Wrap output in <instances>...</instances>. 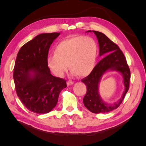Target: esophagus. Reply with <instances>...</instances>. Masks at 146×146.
I'll list each match as a JSON object with an SVG mask.
<instances>
[{"label":"esophagus","instance_id":"obj_1","mask_svg":"<svg viewBox=\"0 0 146 146\" xmlns=\"http://www.w3.org/2000/svg\"><path fill=\"white\" fill-rule=\"evenodd\" d=\"M74 83V82L69 80V81H68V82H67V85H68V86H70V85H73Z\"/></svg>","mask_w":146,"mask_h":146}]
</instances>
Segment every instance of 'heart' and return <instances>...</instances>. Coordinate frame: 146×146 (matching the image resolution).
Returning a JSON list of instances; mask_svg holds the SVG:
<instances>
[{"label": "heart", "mask_w": 146, "mask_h": 146, "mask_svg": "<svg viewBox=\"0 0 146 146\" xmlns=\"http://www.w3.org/2000/svg\"><path fill=\"white\" fill-rule=\"evenodd\" d=\"M98 47L93 38L75 36L60 41L54 48V55L47 58V64L54 75L62 77L68 66L73 76H87L93 70Z\"/></svg>", "instance_id": "1"}]
</instances>
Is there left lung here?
Segmentation results:
<instances>
[{
	"mask_svg": "<svg viewBox=\"0 0 146 146\" xmlns=\"http://www.w3.org/2000/svg\"><path fill=\"white\" fill-rule=\"evenodd\" d=\"M86 32H93L96 35L99 46V56L108 55L99 61L89 76L82 80L87 89L86 94L83 100V104L88 110L93 113L110 112L121 105L129 90L130 70L124 55L115 43L102 32L94 30H88ZM110 71H116L121 74L125 86L121 98L113 104H108L103 101L98 91L101 77L105 73Z\"/></svg>",
	"mask_w": 146,
	"mask_h": 146,
	"instance_id": "obj_1",
	"label": "left lung"
}]
</instances>
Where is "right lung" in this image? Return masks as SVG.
Masks as SVG:
<instances>
[{"label": "right lung", "mask_w": 146, "mask_h": 146, "mask_svg": "<svg viewBox=\"0 0 146 146\" xmlns=\"http://www.w3.org/2000/svg\"><path fill=\"white\" fill-rule=\"evenodd\" d=\"M60 33H42L22 47L13 72L16 94L30 111L45 114L55 108L60 92L67 87L63 79L53 76L47 64L49 48Z\"/></svg>", "instance_id": "1"}]
</instances>
